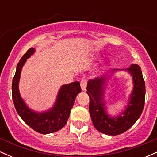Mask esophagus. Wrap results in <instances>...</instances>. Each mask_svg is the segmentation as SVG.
<instances>
[{
    "mask_svg": "<svg viewBox=\"0 0 157 157\" xmlns=\"http://www.w3.org/2000/svg\"><path fill=\"white\" fill-rule=\"evenodd\" d=\"M80 86L82 91H86V86H87V82L86 80H82L80 82Z\"/></svg>",
    "mask_w": 157,
    "mask_h": 157,
    "instance_id": "obj_1",
    "label": "esophagus"
}]
</instances>
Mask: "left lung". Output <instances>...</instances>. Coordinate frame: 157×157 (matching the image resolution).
<instances>
[{"instance_id": "left-lung-1", "label": "left lung", "mask_w": 157, "mask_h": 157, "mask_svg": "<svg viewBox=\"0 0 157 157\" xmlns=\"http://www.w3.org/2000/svg\"><path fill=\"white\" fill-rule=\"evenodd\" d=\"M124 70H127L132 76L134 89L125 111L118 117H110L106 113L105 102H103L105 77H97L88 82L87 94L90 98L89 113L95 128L102 134L111 136L122 134L134 125L143 111L145 83L141 68L137 64H132L131 67ZM113 71H117V69Z\"/></svg>"}]
</instances>
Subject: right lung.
Wrapping results in <instances>:
<instances>
[{"label":"right lung","mask_w":157,"mask_h":157,"mask_svg":"<svg viewBox=\"0 0 157 157\" xmlns=\"http://www.w3.org/2000/svg\"><path fill=\"white\" fill-rule=\"evenodd\" d=\"M34 52L35 48H30L17 63L15 75L12 80V100L17 113L27 125L40 134H51L60 130L66 124L75 98L81 91L80 85L78 81H75L61 86L55 105L49 111L42 113L32 111L27 107L21 97L18 82L23 66L26 63V59Z\"/></svg>","instance_id":"right-lung-1"}]
</instances>
